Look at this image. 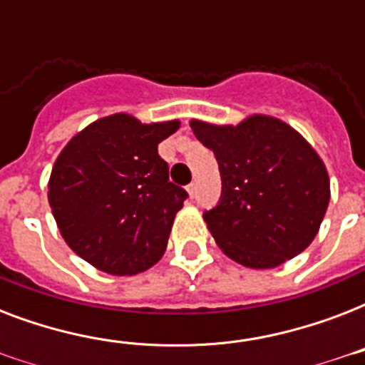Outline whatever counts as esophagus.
<instances>
[{
	"label": "esophagus",
	"mask_w": 365,
	"mask_h": 365,
	"mask_svg": "<svg viewBox=\"0 0 365 365\" xmlns=\"http://www.w3.org/2000/svg\"><path fill=\"white\" fill-rule=\"evenodd\" d=\"M195 191H197V183L195 182H191L187 185V193H189V197H195Z\"/></svg>",
	"instance_id": "obj_1"
}]
</instances>
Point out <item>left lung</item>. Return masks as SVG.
<instances>
[{"instance_id":"obj_1","label":"left lung","mask_w":365,"mask_h":365,"mask_svg":"<svg viewBox=\"0 0 365 365\" xmlns=\"http://www.w3.org/2000/svg\"><path fill=\"white\" fill-rule=\"evenodd\" d=\"M214 151L222 197L205 222L225 255L272 269L314 240L329 202V178L305 138L280 119L252 115L237 126L191 121Z\"/></svg>"}]
</instances>
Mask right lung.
Returning a JSON list of instances; mask_svg holds the SVG:
<instances>
[{
  "mask_svg": "<svg viewBox=\"0 0 365 365\" xmlns=\"http://www.w3.org/2000/svg\"><path fill=\"white\" fill-rule=\"evenodd\" d=\"M178 128L115 113L76 134L54 163L48 205L60 235L100 271L130 277L165 254L187 191L168 180L157 148Z\"/></svg>",
  "mask_w": 365,
  "mask_h": 365,
  "instance_id": "right-lung-1",
  "label": "right lung"
}]
</instances>
